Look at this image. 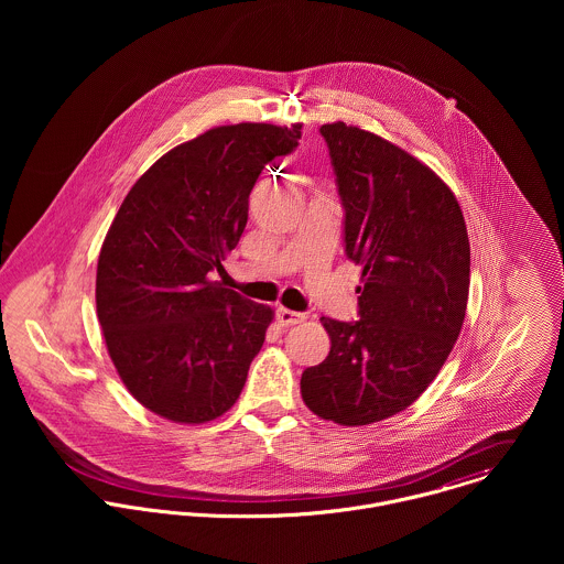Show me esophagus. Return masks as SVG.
<instances>
[{
	"mask_svg": "<svg viewBox=\"0 0 564 564\" xmlns=\"http://www.w3.org/2000/svg\"><path fill=\"white\" fill-rule=\"evenodd\" d=\"M275 317L282 325H295V323L304 322L302 313H295V311H289V308H278Z\"/></svg>",
	"mask_w": 564,
	"mask_h": 564,
	"instance_id": "1",
	"label": "esophagus"
}]
</instances>
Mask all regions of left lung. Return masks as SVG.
I'll use <instances>...</instances> for the list:
<instances>
[{"instance_id":"obj_1","label":"left lung","mask_w":564,"mask_h":564,"mask_svg":"<svg viewBox=\"0 0 564 564\" xmlns=\"http://www.w3.org/2000/svg\"><path fill=\"white\" fill-rule=\"evenodd\" d=\"M345 208V253L362 264L358 322L322 317L329 354L302 373L304 403L325 421L369 425L405 410L456 345L471 249L452 188L387 139L322 126Z\"/></svg>"}]
</instances>
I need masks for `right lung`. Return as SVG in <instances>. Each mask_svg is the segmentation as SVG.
<instances>
[{
  "mask_svg": "<svg viewBox=\"0 0 564 564\" xmlns=\"http://www.w3.org/2000/svg\"><path fill=\"white\" fill-rule=\"evenodd\" d=\"M302 123L219 126L154 162L126 195L97 260L95 302L110 360L148 410L206 423L241 395L273 311L208 280L241 239L264 164Z\"/></svg>",
  "mask_w": 564,
  "mask_h": 564,
  "instance_id": "right-lung-1",
  "label": "right lung"
}]
</instances>
